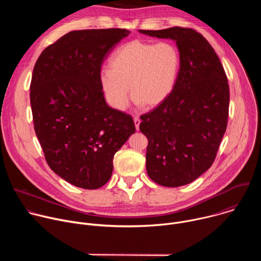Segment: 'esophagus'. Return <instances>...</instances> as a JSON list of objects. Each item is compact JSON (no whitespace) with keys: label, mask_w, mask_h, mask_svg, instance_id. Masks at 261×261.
<instances>
[{"label":"esophagus","mask_w":261,"mask_h":261,"mask_svg":"<svg viewBox=\"0 0 261 261\" xmlns=\"http://www.w3.org/2000/svg\"><path fill=\"white\" fill-rule=\"evenodd\" d=\"M134 125H135V128L136 130L138 131L139 130V124H140V119L138 117H134Z\"/></svg>","instance_id":"1"}]
</instances>
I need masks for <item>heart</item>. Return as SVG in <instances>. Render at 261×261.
Segmentation results:
<instances>
[{
  "mask_svg": "<svg viewBox=\"0 0 261 261\" xmlns=\"http://www.w3.org/2000/svg\"><path fill=\"white\" fill-rule=\"evenodd\" d=\"M179 54L169 42L154 44L139 39L120 47L109 68L100 72V84L109 104L124 109L133 100L144 108L160 105L172 92L179 70Z\"/></svg>",
  "mask_w": 261,
  "mask_h": 261,
  "instance_id": "b5f03b06",
  "label": "heart"
}]
</instances>
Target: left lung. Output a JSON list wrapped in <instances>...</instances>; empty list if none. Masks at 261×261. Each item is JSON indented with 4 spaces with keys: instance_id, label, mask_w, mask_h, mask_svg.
Listing matches in <instances>:
<instances>
[{
    "instance_id": "obj_1",
    "label": "left lung",
    "mask_w": 261,
    "mask_h": 261,
    "mask_svg": "<svg viewBox=\"0 0 261 261\" xmlns=\"http://www.w3.org/2000/svg\"><path fill=\"white\" fill-rule=\"evenodd\" d=\"M169 38L179 51V70L170 95L140 116L147 137L148 176L164 187L192 182L214 163L227 127L229 86L217 54L204 37L190 28L139 30Z\"/></svg>"
}]
</instances>
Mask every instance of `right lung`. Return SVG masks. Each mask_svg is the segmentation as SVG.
Here are the masks:
<instances>
[{
	"instance_id": "right-lung-1",
	"label": "right lung",
	"mask_w": 261,
	"mask_h": 261,
	"mask_svg": "<svg viewBox=\"0 0 261 261\" xmlns=\"http://www.w3.org/2000/svg\"><path fill=\"white\" fill-rule=\"evenodd\" d=\"M126 29L72 31L37 60L30 86L34 129L54 172L93 190L113 173L119 148L135 132L131 116L107 105L101 66Z\"/></svg>"
}]
</instances>
